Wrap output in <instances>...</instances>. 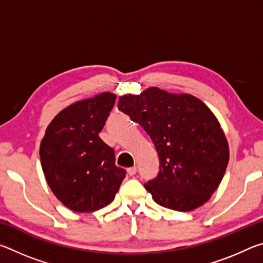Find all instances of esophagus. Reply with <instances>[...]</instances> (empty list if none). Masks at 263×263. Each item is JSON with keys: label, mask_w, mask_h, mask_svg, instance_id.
Masks as SVG:
<instances>
[{"label": "esophagus", "mask_w": 263, "mask_h": 263, "mask_svg": "<svg viewBox=\"0 0 263 263\" xmlns=\"http://www.w3.org/2000/svg\"><path fill=\"white\" fill-rule=\"evenodd\" d=\"M137 173V167H130L127 168V174L130 176H133Z\"/></svg>", "instance_id": "esophagus-1"}]
</instances>
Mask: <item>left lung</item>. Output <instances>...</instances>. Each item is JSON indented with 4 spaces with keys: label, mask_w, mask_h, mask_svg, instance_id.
<instances>
[{
    "label": "left lung",
    "mask_w": 263,
    "mask_h": 263,
    "mask_svg": "<svg viewBox=\"0 0 263 263\" xmlns=\"http://www.w3.org/2000/svg\"><path fill=\"white\" fill-rule=\"evenodd\" d=\"M119 110L152 139L160 171L145 188L159 205L189 212L211 198L224 177L230 148L209 106L190 94L149 87L119 96Z\"/></svg>",
    "instance_id": "obj_1"
}]
</instances>
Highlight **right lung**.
Wrapping results in <instances>:
<instances>
[{"mask_svg":"<svg viewBox=\"0 0 263 263\" xmlns=\"http://www.w3.org/2000/svg\"><path fill=\"white\" fill-rule=\"evenodd\" d=\"M116 94L103 91L74 102L46 127L39 155L48 186L66 208L94 212L115 199L125 169L115 164L114 149L99 133Z\"/></svg>","mask_w":263,"mask_h":263,"instance_id":"1","label":"right lung"}]
</instances>
